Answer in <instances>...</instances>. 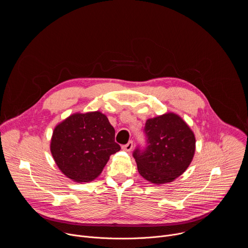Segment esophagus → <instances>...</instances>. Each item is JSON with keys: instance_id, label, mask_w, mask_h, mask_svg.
I'll return each mask as SVG.
<instances>
[{"instance_id": "1", "label": "esophagus", "mask_w": 248, "mask_h": 248, "mask_svg": "<svg viewBox=\"0 0 248 248\" xmlns=\"http://www.w3.org/2000/svg\"><path fill=\"white\" fill-rule=\"evenodd\" d=\"M132 147H133V142H132V141H128V143H126L125 145H123V146H122L123 150H124V151H126V152H130L131 149H132Z\"/></svg>"}]
</instances>
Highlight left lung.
I'll return each mask as SVG.
<instances>
[{"mask_svg": "<svg viewBox=\"0 0 248 248\" xmlns=\"http://www.w3.org/2000/svg\"><path fill=\"white\" fill-rule=\"evenodd\" d=\"M144 130L148 146L142 153L138 149L133 153L138 172L153 185L173 182L192 162L196 148L194 132L173 112L148 119Z\"/></svg>", "mask_w": 248, "mask_h": 248, "instance_id": "8db88e82", "label": "left lung"}]
</instances>
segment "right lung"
<instances>
[{"instance_id":"obj_1","label":"right lung","mask_w":248,"mask_h":248,"mask_svg":"<svg viewBox=\"0 0 248 248\" xmlns=\"http://www.w3.org/2000/svg\"><path fill=\"white\" fill-rule=\"evenodd\" d=\"M120 150L115 128L100 111L68 116L55 126L50 142L59 170L78 184L97 179L110 156Z\"/></svg>"}]
</instances>
